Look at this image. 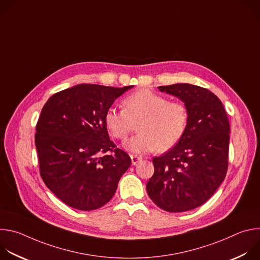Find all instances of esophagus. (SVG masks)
I'll return each mask as SVG.
<instances>
[{
    "instance_id": "esophagus-1",
    "label": "esophagus",
    "mask_w": 260,
    "mask_h": 260,
    "mask_svg": "<svg viewBox=\"0 0 260 260\" xmlns=\"http://www.w3.org/2000/svg\"><path fill=\"white\" fill-rule=\"evenodd\" d=\"M131 159H132V165L136 166V165H138L142 160V157L137 156V155H131Z\"/></svg>"
}]
</instances>
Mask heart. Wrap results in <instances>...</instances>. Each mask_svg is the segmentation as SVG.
<instances>
[{"label": "heart", "mask_w": 260, "mask_h": 260, "mask_svg": "<svg viewBox=\"0 0 260 260\" xmlns=\"http://www.w3.org/2000/svg\"><path fill=\"white\" fill-rule=\"evenodd\" d=\"M124 110L110 107L106 110L104 122L109 134L124 141L135 131L138 132L125 144V148L136 154L157 150L166 152L182 139L188 123V109L181 102L169 100L150 89L142 88L123 100Z\"/></svg>", "instance_id": "obj_1"}]
</instances>
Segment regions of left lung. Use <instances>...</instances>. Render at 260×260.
<instances>
[{"mask_svg": "<svg viewBox=\"0 0 260 260\" xmlns=\"http://www.w3.org/2000/svg\"><path fill=\"white\" fill-rule=\"evenodd\" d=\"M188 109L182 139L164 155L154 157V174L147 192L160 209L186 212L205 204L226 176L230 122L221 101L210 90L188 83L159 86Z\"/></svg>", "mask_w": 260, "mask_h": 260, "instance_id": "8db88e82", "label": "left lung"}]
</instances>
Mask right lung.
Masks as SVG:
<instances>
[{"label":"right lung","mask_w":260,"mask_h":260,"mask_svg":"<svg viewBox=\"0 0 260 260\" xmlns=\"http://www.w3.org/2000/svg\"><path fill=\"white\" fill-rule=\"evenodd\" d=\"M133 87L78 84L53 94L44 105L35 135L40 174L49 190L69 207L81 211L103 207L129 168L128 154L109 139L104 116Z\"/></svg>","instance_id":"obj_1"}]
</instances>
